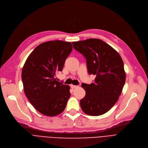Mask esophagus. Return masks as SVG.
Wrapping results in <instances>:
<instances>
[{
	"mask_svg": "<svg viewBox=\"0 0 148 148\" xmlns=\"http://www.w3.org/2000/svg\"><path fill=\"white\" fill-rule=\"evenodd\" d=\"M70 87H71V88H76V87H77L78 86H75V85L71 84V85H70Z\"/></svg>",
	"mask_w": 148,
	"mask_h": 148,
	"instance_id": "esophagus-1",
	"label": "esophagus"
}]
</instances>
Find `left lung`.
I'll list each match as a JSON object with an SVG mask.
<instances>
[{
    "label": "left lung",
    "instance_id": "obj_1",
    "mask_svg": "<svg viewBox=\"0 0 148 148\" xmlns=\"http://www.w3.org/2000/svg\"><path fill=\"white\" fill-rule=\"evenodd\" d=\"M72 44L86 58L88 73L96 76L90 84H81L86 91L80 101L81 109L88 115H101L113 107L121 93L126 81L123 61L119 53L101 39Z\"/></svg>",
    "mask_w": 148,
    "mask_h": 148
}]
</instances>
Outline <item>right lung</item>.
I'll list each match as a JSON object with an SVG mask.
<instances>
[{"label":"right lung","mask_w":148,"mask_h":148,"mask_svg":"<svg viewBox=\"0 0 148 148\" xmlns=\"http://www.w3.org/2000/svg\"><path fill=\"white\" fill-rule=\"evenodd\" d=\"M72 49L69 42L48 41L37 46L27 59L22 70L23 90L40 114L54 116L66 107L70 86L57 81L55 76L62 71Z\"/></svg>","instance_id":"obj_1"}]
</instances>
